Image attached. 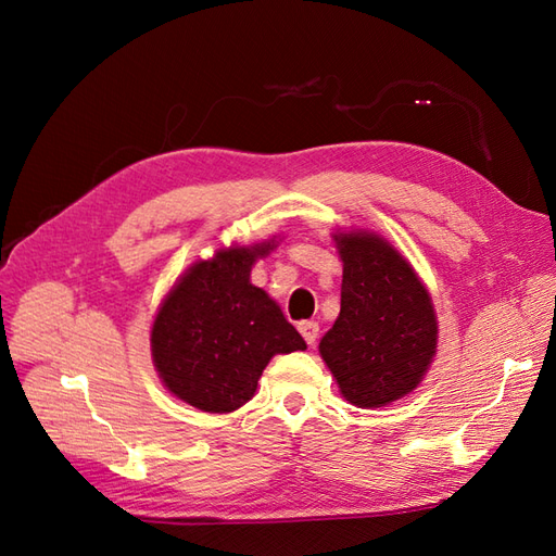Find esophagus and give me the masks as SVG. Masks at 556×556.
Returning <instances> with one entry per match:
<instances>
[{"mask_svg":"<svg viewBox=\"0 0 556 556\" xmlns=\"http://www.w3.org/2000/svg\"><path fill=\"white\" fill-rule=\"evenodd\" d=\"M299 331H301V336H304V341L308 345H315L317 336H319V325L311 323V319H306V323H299Z\"/></svg>","mask_w":556,"mask_h":556,"instance_id":"esophagus-1","label":"esophagus"}]
</instances>
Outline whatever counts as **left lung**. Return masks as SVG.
<instances>
[{
	"instance_id": "obj_1",
	"label": "left lung",
	"mask_w": 556,
	"mask_h": 556,
	"mask_svg": "<svg viewBox=\"0 0 556 556\" xmlns=\"http://www.w3.org/2000/svg\"><path fill=\"white\" fill-rule=\"evenodd\" d=\"M341 313L319 341L343 399L380 408L410 394L439 343V319L410 262L374 231H336Z\"/></svg>"
}]
</instances>
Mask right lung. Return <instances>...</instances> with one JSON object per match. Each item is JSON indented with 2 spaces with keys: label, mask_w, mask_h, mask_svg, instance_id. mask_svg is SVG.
I'll return each mask as SVG.
<instances>
[{
  "label": "right lung",
  "mask_w": 556,
  "mask_h": 556,
  "mask_svg": "<svg viewBox=\"0 0 556 556\" xmlns=\"http://www.w3.org/2000/svg\"><path fill=\"white\" fill-rule=\"evenodd\" d=\"M274 239L229 245L194 262L164 296L150 352L166 390L204 413H231L255 396L274 355L306 350L280 306L250 282Z\"/></svg>",
  "instance_id": "obj_1"
}]
</instances>
